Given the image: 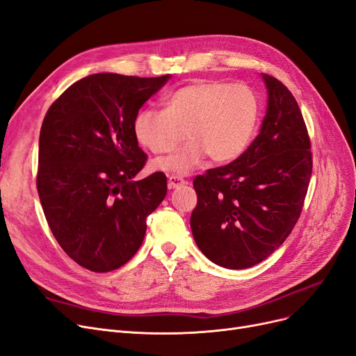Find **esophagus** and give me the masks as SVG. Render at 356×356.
<instances>
[{
  "label": "esophagus",
  "instance_id": "1",
  "mask_svg": "<svg viewBox=\"0 0 356 356\" xmlns=\"http://www.w3.org/2000/svg\"><path fill=\"white\" fill-rule=\"evenodd\" d=\"M183 184H186V180L181 179L180 176H170V177H168V188H170V189L181 188Z\"/></svg>",
  "mask_w": 356,
  "mask_h": 356
}]
</instances>
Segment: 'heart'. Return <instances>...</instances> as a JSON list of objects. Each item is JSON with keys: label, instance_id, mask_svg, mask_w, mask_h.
Wrapping results in <instances>:
<instances>
[{"label": "heart", "instance_id": "obj_1", "mask_svg": "<svg viewBox=\"0 0 356 356\" xmlns=\"http://www.w3.org/2000/svg\"><path fill=\"white\" fill-rule=\"evenodd\" d=\"M260 116L256 91L243 84L199 81L176 90L165 111L143 109L134 120L136 140L154 154L172 152L183 140L189 143L152 168L184 175L207 157L213 163L238 159L250 145Z\"/></svg>", "mask_w": 356, "mask_h": 356}]
</instances>
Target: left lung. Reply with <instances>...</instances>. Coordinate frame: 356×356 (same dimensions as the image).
<instances>
[{"instance_id": "obj_1", "label": "left lung", "mask_w": 356, "mask_h": 356, "mask_svg": "<svg viewBox=\"0 0 356 356\" xmlns=\"http://www.w3.org/2000/svg\"><path fill=\"white\" fill-rule=\"evenodd\" d=\"M268 109L254 141L241 156L196 176L193 238L215 265L252 268L269 257L297 224L310 183V138L291 91L261 74Z\"/></svg>"}]
</instances>
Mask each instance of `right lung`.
Listing matches in <instances>:
<instances>
[{
    "mask_svg": "<svg viewBox=\"0 0 356 356\" xmlns=\"http://www.w3.org/2000/svg\"><path fill=\"white\" fill-rule=\"evenodd\" d=\"M172 75L92 74L49 107L39 136L38 192L63 250L91 272H111L140 249L147 216L167 193L161 172L134 180L147 154L134 120Z\"/></svg>",
    "mask_w": 356,
    "mask_h": 356,
    "instance_id": "right-lung-1",
    "label": "right lung"
}]
</instances>
